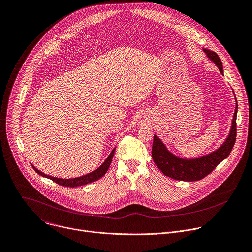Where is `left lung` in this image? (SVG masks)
Masks as SVG:
<instances>
[{"label": "left lung", "mask_w": 252, "mask_h": 252, "mask_svg": "<svg viewBox=\"0 0 252 252\" xmlns=\"http://www.w3.org/2000/svg\"><path fill=\"white\" fill-rule=\"evenodd\" d=\"M205 52L207 53L208 57L216 63L220 73L223 74L222 64L218 54L207 49H205ZM236 114L237 104L232 119L231 129L223 144L216 151L196 159L188 160L175 156L167 150L162 141L156 135H154L151 150L154 163L165 176H168L175 180L192 182L205 178L210 173H212V171L223 159L229 155L233 148L236 139Z\"/></svg>", "instance_id": "8db88e82"}]
</instances>
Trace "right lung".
I'll use <instances>...</instances> for the list:
<instances>
[{
	"label": "right lung",
	"instance_id": "1",
	"mask_svg": "<svg viewBox=\"0 0 252 252\" xmlns=\"http://www.w3.org/2000/svg\"><path fill=\"white\" fill-rule=\"evenodd\" d=\"M115 150L114 149L111 154L108 156V158L106 159V161L99 167L98 169H96L95 171L87 174V175H84V176H81V177H78V178H72V179H61V178H56V177H52V176H49V175H46L42 172H40L39 170H37L35 167L33 165L32 168L35 170V172L39 175H41L42 177H45V178H48L50 180H52L53 182L61 185V186H65V187H78V186H82V185H86L88 183H91V182H94V181H97L99 180L101 177H103L108 169L109 167L112 163V159H113V156H114V153H115Z\"/></svg>",
	"mask_w": 252,
	"mask_h": 252
}]
</instances>
